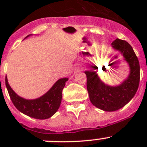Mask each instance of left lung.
Listing matches in <instances>:
<instances>
[{"label": "left lung", "mask_w": 147, "mask_h": 147, "mask_svg": "<svg viewBox=\"0 0 147 147\" xmlns=\"http://www.w3.org/2000/svg\"><path fill=\"white\" fill-rule=\"evenodd\" d=\"M112 47L124 56L128 62L130 73L127 80L118 86H109L99 79L96 72L85 71L87 89L91 103L105 111L112 112L125 106L133 98L140 82V65L133 49L127 41L116 39L111 43ZM98 69L96 66H91Z\"/></svg>", "instance_id": "1"}]
</instances>
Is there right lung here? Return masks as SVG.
I'll return each instance as SVG.
<instances>
[{
	"label": "right lung",
	"mask_w": 147,
	"mask_h": 147,
	"mask_svg": "<svg viewBox=\"0 0 147 147\" xmlns=\"http://www.w3.org/2000/svg\"><path fill=\"white\" fill-rule=\"evenodd\" d=\"M67 80V78L60 79L42 96L32 100L24 99L18 96L9 85L6 76L5 81L11 102L19 111L34 119H46L51 117L59 109L62 101V90Z\"/></svg>",
	"instance_id": "add662e5"
}]
</instances>
